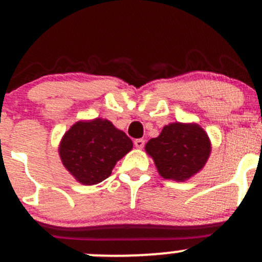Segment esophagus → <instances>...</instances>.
Masks as SVG:
<instances>
[{
	"label": "esophagus",
	"mask_w": 262,
	"mask_h": 262,
	"mask_svg": "<svg viewBox=\"0 0 262 262\" xmlns=\"http://www.w3.org/2000/svg\"><path fill=\"white\" fill-rule=\"evenodd\" d=\"M144 139H136L134 140V145H136V148H138V149H142L143 147H144Z\"/></svg>",
	"instance_id": "1"
}]
</instances>
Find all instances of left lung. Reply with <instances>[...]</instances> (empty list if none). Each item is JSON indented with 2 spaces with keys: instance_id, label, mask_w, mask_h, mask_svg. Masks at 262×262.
Returning <instances> with one entry per match:
<instances>
[{
  "instance_id": "obj_1",
  "label": "left lung",
  "mask_w": 262,
  "mask_h": 262,
  "mask_svg": "<svg viewBox=\"0 0 262 262\" xmlns=\"http://www.w3.org/2000/svg\"><path fill=\"white\" fill-rule=\"evenodd\" d=\"M145 152L164 180L184 182L205 167L211 142L196 123H170L145 144Z\"/></svg>"
}]
</instances>
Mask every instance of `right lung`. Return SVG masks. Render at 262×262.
Here are the masks:
<instances>
[{"instance_id":"right-lung-1","label":"right lung","mask_w":262,"mask_h":262,"mask_svg":"<svg viewBox=\"0 0 262 262\" xmlns=\"http://www.w3.org/2000/svg\"><path fill=\"white\" fill-rule=\"evenodd\" d=\"M133 148V142L112 122L101 118L80 120L62 137V164L79 183L93 186L112 174L117 162Z\"/></svg>"}]
</instances>
